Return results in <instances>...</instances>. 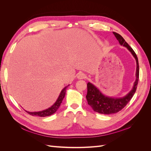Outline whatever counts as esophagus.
Segmentation results:
<instances>
[{"label":"esophagus","mask_w":151,"mask_h":151,"mask_svg":"<svg viewBox=\"0 0 151 151\" xmlns=\"http://www.w3.org/2000/svg\"><path fill=\"white\" fill-rule=\"evenodd\" d=\"M87 77V76L84 74V73H79L78 74H77V79H86Z\"/></svg>","instance_id":"esophagus-1"}]
</instances>
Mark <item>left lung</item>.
<instances>
[{
	"instance_id": "left-lung-1",
	"label": "left lung",
	"mask_w": 151,
	"mask_h": 151,
	"mask_svg": "<svg viewBox=\"0 0 151 151\" xmlns=\"http://www.w3.org/2000/svg\"><path fill=\"white\" fill-rule=\"evenodd\" d=\"M113 34L118 40L120 44L129 49V51L135 57L137 62V79L134 83L133 89L125 97L122 98H112L107 97L100 92L99 90L96 88L93 84L90 83H88L87 84L88 93H87L86 95V99L88 104L90 105L94 111L101 114H106V115L117 113L121 111L126 106L135 93L139 79V65L138 58L136 53L120 35L115 33V32H113Z\"/></svg>"
}]
</instances>
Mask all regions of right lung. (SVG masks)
I'll use <instances>...</instances> for the list:
<instances>
[{
  "label": "right lung",
  "instance_id": "add662e5",
  "mask_svg": "<svg viewBox=\"0 0 151 151\" xmlns=\"http://www.w3.org/2000/svg\"><path fill=\"white\" fill-rule=\"evenodd\" d=\"M68 86H66L65 88H64V89H63V90L61 91L60 95H59V97L57 99V101L52 107L49 108L48 109H45V110H43L42 111H38V112H29V111H26L28 113L29 115H32V116H38L40 117H45V116H48L50 115H52V114L55 113L57 111L59 106H60L62 100L65 97L66 89L67 88Z\"/></svg>",
  "mask_w": 151,
  "mask_h": 151
}]
</instances>
